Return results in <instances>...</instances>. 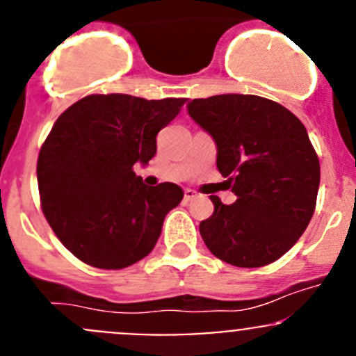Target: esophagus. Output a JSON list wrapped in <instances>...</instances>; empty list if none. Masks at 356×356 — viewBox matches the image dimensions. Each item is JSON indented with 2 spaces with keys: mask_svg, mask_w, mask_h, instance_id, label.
I'll use <instances>...</instances> for the list:
<instances>
[{
  "mask_svg": "<svg viewBox=\"0 0 356 356\" xmlns=\"http://www.w3.org/2000/svg\"><path fill=\"white\" fill-rule=\"evenodd\" d=\"M196 196H198V193H196L195 189H186V191H184V200H186V201L195 200Z\"/></svg>",
  "mask_w": 356,
  "mask_h": 356,
  "instance_id": "obj_1",
  "label": "esophagus"
}]
</instances>
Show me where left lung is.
<instances>
[{
  "mask_svg": "<svg viewBox=\"0 0 356 356\" xmlns=\"http://www.w3.org/2000/svg\"><path fill=\"white\" fill-rule=\"evenodd\" d=\"M188 113L217 145V168L236 201L210 196L200 224L208 250L236 267H264L300 239L317 203L321 163L308 132L288 108L254 95L193 99Z\"/></svg>",
  "mask_w": 356,
  "mask_h": 356,
  "instance_id": "obj_1",
  "label": "left lung"
}]
</instances>
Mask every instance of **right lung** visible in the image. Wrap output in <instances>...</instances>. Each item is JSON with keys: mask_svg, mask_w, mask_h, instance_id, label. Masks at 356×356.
I'll return each mask as SVG.
<instances>
[{"mask_svg": "<svg viewBox=\"0 0 356 356\" xmlns=\"http://www.w3.org/2000/svg\"><path fill=\"white\" fill-rule=\"evenodd\" d=\"M184 98L91 95L63 111L41 146V207L62 245L84 264L118 270L152 253L165 215L184 191L146 186L134 163L156 153V134Z\"/></svg>", "mask_w": 356, "mask_h": 356, "instance_id": "1", "label": "right lung"}]
</instances>
